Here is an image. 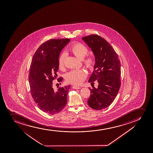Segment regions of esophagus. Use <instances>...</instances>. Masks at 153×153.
<instances>
[{"label": "esophagus", "instance_id": "obj_1", "mask_svg": "<svg viewBox=\"0 0 153 153\" xmlns=\"http://www.w3.org/2000/svg\"><path fill=\"white\" fill-rule=\"evenodd\" d=\"M72 88L73 89H81V87H78V86H73L72 87Z\"/></svg>", "mask_w": 153, "mask_h": 153}]
</instances>
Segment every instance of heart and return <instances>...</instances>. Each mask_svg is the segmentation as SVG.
I'll return each mask as SVG.
<instances>
[{
  "label": "heart",
  "instance_id": "1",
  "mask_svg": "<svg viewBox=\"0 0 153 153\" xmlns=\"http://www.w3.org/2000/svg\"><path fill=\"white\" fill-rule=\"evenodd\" d=\"M70 51L76 57L80 60H83V64L88 70L92 71L94 70L96 65L95 58L91 56H85L88 54V48L87 46L81 43H76L72 45L70 48ZM66 53H62L58 60L59 67L61 69L64 68ZM87 74L83 69H76L68 72L65 76V80L66 82L71 84L79 85L84 81Z\"/></svg>",
  "mask_w": 153,
  "mask_h": 153
}]
</instances>
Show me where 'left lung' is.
Here are the masks:
<instances>
[{"instance_id": "left-lung-1", "label": "left lung", "mask_w": 153, "mask_h": 153, "mask_svg": "<svg viewBox=\"0 0 153 153\" xmlns=\"http://www.w3.org/2000/svg\"><path fill=\"white\" fill-rule=\"evenodd\" d=\"M95 56L96 65L88 82L90 96L87 102L90 107L100 110L108 107L114 101L121 85L120 63L117 54L105 39L97 35L82 38ZM98 83V87L92 85Z\"/></svg>"}]
</instances>
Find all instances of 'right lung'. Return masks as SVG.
<instances>
[{
	"instance_id": "obj_1",
	"label": "right lung",
	"mask_w": 153,
	"mask_h": 153,
	"mask_svg": "<svg viewBox=\"0 0 153 153\" xmlns=\"http://www.w3.org/2000/svg\"><path fill=\"white\" fill-rule=\"evenodd\" d=\"M69 39H53L41 44L32 59L28 76L30 93L41 110L49 114L60 112L67 104L70 86L53 88L57 76L60 52L70 41ZM63 77L58 82H61Z\"/></svg>"
}]
</instances>
